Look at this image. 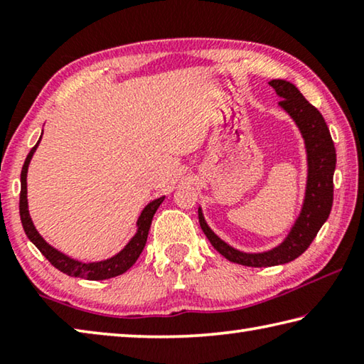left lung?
Returning <instances> with one entry per match:
<instances>
[{"instance_id":"obj_1","label":"left lung","mask_w":364,"mask_h":364,"mask_svg":"<svg viewBox=\"0 0 364 364\" xmlns=\"http://www.w3.org/2000/svg\"><path fill=\"white\" fill-rule=\"evenodd\" d=\"M276 93L281 97L279 106L292 117L297 123L301 136L305 139L308 156V181L305 202L300 217L294 228L278 247L262 254H245L232 249L231 245L221 241L210 228L207 226L199 208V223L208 241L221 255L232 263L244 267H274L295 260L310 247L318 231L328 220L332 200H334V170H336V147L332 143L329 128L326 125L319 110L311 106L300 91L286 80H271Z\"/></svg>"}]
</instances>
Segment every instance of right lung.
Returning <instances> with one entry per match:
<instances>
[{"instance_id":"obj_1","label":"right lung","mask_w":364,"mask_h":364,"mask_svg":"<svg viewBox=\"0 0 364 364\" xmlns=\"http://www.w3.org/2000/svg\"><path fill=\"white\" fill-rule=\"evenodd\" d=\"M40 143V141H38ZM38 143H36L32 151L28 152V156L23 162V167L21 171V199H19V212H21V221L23 226V231H26L27 237L32 241L36 249H38L43 255L46 257V260L53 264L54 268H58L63 273L73 276V278H83V279H90V281H101V279H109L114 278V276H119L122 273H125L127 269H130L134 262L138 260V257L143 252L146 241H147V234H149V228L152 223L154 213L157 212L159 205L162 204L165 196L159 197V199L152 200L151 204H147L146 208L141 213V217L138 220V232L134 234L133 239L130 242L125 245V249L119 254L114 255L112 258H107L104 262H96V263H82L73 260V258L67 257L64 254H60L59 250L51 247L45 239H43L38 231L35 230V226L32 223V218L28 215V207H27V170H28V164L32 160L33 152L38 147Z\"/></svg>"}]
</instances>
